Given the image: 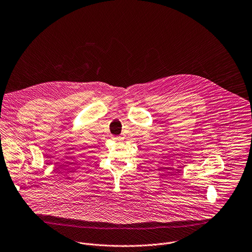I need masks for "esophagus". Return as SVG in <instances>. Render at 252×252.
I'll return each mask as SVG.
<instances>
[{
	"label": "esophagus",
	"mask_w": 252,
	"mask_h": 252,
	"mask_svg": "<svg viewBox=\"0 0 252 252\" xmlns=\"http://www.w3.org/2000/svg\"><path fill=\"white\" fill-rule=\"evenodd\" d=\"M112 139L118 141V142H121L123 140V138L121 136H112Z\"/></svg>",
	"instance_id": "34e87169"
}]
</instances>
